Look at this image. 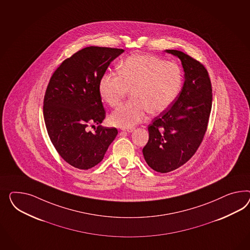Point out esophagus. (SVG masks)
<instances>
[{"instance_id":"1","label":"esophagus","mask_w":250,"mask_h":250,"mask_svg":"<svg viewBox=\"0 0 250 250\" xmlns=\"http://www.w3.org/2000/svg\"><path fill=\"white\" fill-rule=\"evenodd\" d=\"M134 130H135V128H133V127H129V128H122V131H123V132H127V133H132Z\"/></svg>"}]
</instances>
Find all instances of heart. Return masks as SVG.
<instances>
[{
	"label": "heart",
	"mask_w": 250,
	"mask_h": 250,
	"mask_svg": "<svg viewBox=\"0 0 250 250\" xmlns=\"http://www.w3.org/2000/svg\"><path fill=\"white\" fill-rule=\"evenodd\" d=\"M183 86L180 66L155 55L135 54L122 62L118 72H109L99 82V94L110 106H115L132 90L130 101L111 114L110 123L131 127L141 123L146 114L158 115L175 102Z\"/></svg>",
	"instance_id": "heart-1"
}]
</instances>
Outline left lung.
<instances>
[{"mask_svg":"<svg viewBox=\"0 0 250 250\" xmlns=\"http://www.w3.org/2000/svg\"><path fill=\"white\" fill-rule=\"evenodd\" d=\"M182 62L185 83L176 102L148 125L143 155L156 172L168 173L195 155L208 129L212 108V85L200 62L177 50H167Z\"/></svg>","mask_w":250,"mask_h":250,"instance_id":"8db88e82","label":"left lung"}]
</instances>
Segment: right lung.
I'll list each match as a JSON object with an SVG mask.
<instances>
[{"label": "right lung", "mask_w": 250, "mask_h": 250, "mask_svg": "<svg viewBox=\"0 0 250 250\" xmlns=\"http://www.w3.org/2000/svg\"><path fill=\"white\" fill-rule=\"evenodd\" d=\"M123 49L90 46L65 59L54 72L43 99L48 135L62 158L78 169L101 162L118 134L115 127L99 125L105 118L99 82ZM99 126L87 132L89 123Z\"/></svg>", "instance_id": "right-lung-1"}]
</instances>
